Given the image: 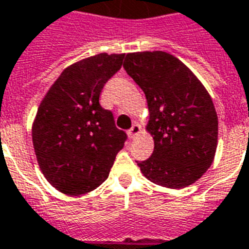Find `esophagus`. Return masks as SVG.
Returning a JSON list of instances; mask_svg holds the SVG:
<instances>
[{"mask_svg":"<svg viewBox=\"0 0 249 249\" xmlns=\"http://www.w3.org/2000/svg\"><path fill=\"white\" fill-rule=\"evenodd\" d=\"M139 132H141V126L135 123V124H134V126H132L131 128L128 130V132H127V134H128V137L132 139V138H135L137 135H139Z\"/></svg>","mask_w":249,"mask_h":249,"instance_id":"34e87169","label":"esophagus"}]
</instances>
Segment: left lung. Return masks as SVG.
Wrapping results in <instances>:
<instances>
[{
  "label": "left lung",
  "mask_w": 249,
  "mask_h": 249,
  "mask_svg": "<svg viewBox=\"0 0 249 249\" xmlns=\"http://www.w3.org/2000/svg\"><path fill=\"white\" fill-rule=\"evenodd\" d=\"M123 67L144 92L151 157L137 162L150 182L167 188L191 186L210 168L217 147V114L203 83L166 52L126 54Z\"/></svg>",
  "instance_id": "obj_1"
}]
</instances>
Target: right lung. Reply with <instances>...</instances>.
<instances>
[{"label":"right lung","mask_w":249,"mask_h":249,"mask_svg":"<svg viewBox=\"0 0 249 249\" xmlns=\"http://www.w3.org/2000/svg\"><path fill=\"white\" fill-rule=\"evenodd\" d=\"M124 54L101 53L66 67L38 107L32 127L41 171L55 190L78 196L108 177L126 132L99 105L105 83L122 66Z\"/></svg>","instance_id":"right-lung-1"}]
</instances>
